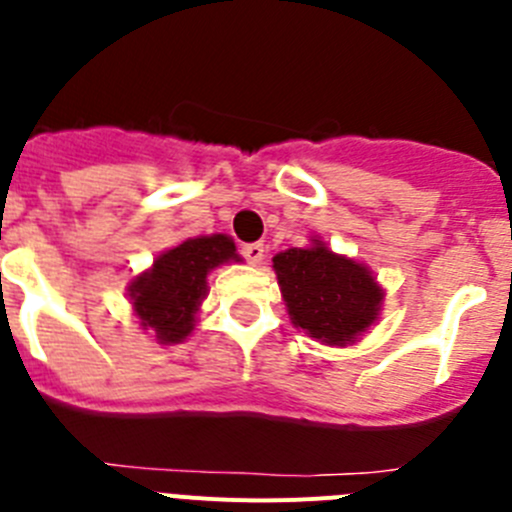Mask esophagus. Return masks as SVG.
I'll use <instances>...</instances> for the list:
<instances>
[{
    "instance_id": "34e87169",
    "label": "esophagus",
    "mask_w": 512,
    "mask_h": 512,
    "mask_svg": "<svg viewBox=\"0 0 512 512\" xmlns=\"http://www.w3.org/2000/svg\"><path fill=\"white\" fill-rule=\"evenodd\" d=\"M241 253H243V259L248 261V264H261V261H264V253H266V246L264 243H246V246L241 248Z\"/></svg>"
}]
</instances>
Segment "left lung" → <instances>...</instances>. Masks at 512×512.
<instances>
[{"label": "left lung", "mask_w": 512, "mask_h": 512, "mask_svg": "<svg viewBox=\"0 0 512 512\" xmlns=\"http://www.w3.org/2000/svg\"><path fill=\"white\" fill-rule=\"evenodd\" d=\"M274 274L292 325L325 346H354L379 320L384 289L374 271L318 235L310 246L277 253Z\"/></svg>", "instance_id": "left-lung-1"}]
</instances>
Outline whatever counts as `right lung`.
I'll return each mask as SVG.
<instances>
[{
  "mask_svg": "<svg viewBox=\"0 0 512 512\" xmlns=\"http://www.w3.org/2000/svg\"><path fill=\"white\" fill-rule=\"evenodd\" d=\"M230 261L243 259L225 233L197 235L158 253L153 264L128 284V300L140 330L151 333L161 346L187 341L207 297V274Z\"/></svg>",
  "mask_w": 512,
  "mask_h": 512,
  "instance_id": "right-lung-1",
  "label": "right lung"
}]
</instances>
